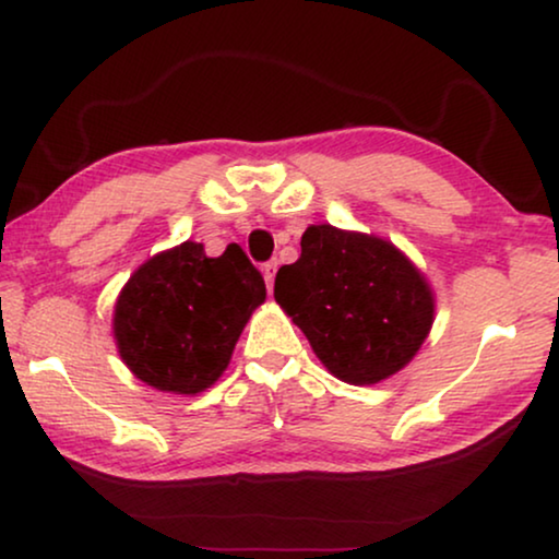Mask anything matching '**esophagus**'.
<instances>
[{"label":"esophagus","mask_w":559,"mask_h":559,"mask_svg":"<svg viewBox=\"0 0 559 559\" xmlns=\"http://www.w3.org/2000/svg\"><path fill=\"white\" fill-rule=\"evenodd\" d=\"M262 274H264V282H266V289L272 293V285H274V274H277V262H266L262 266Z\"/></svg>","instance_id":"34e87169"}]
</instances>
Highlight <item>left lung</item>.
I'll return each mask as SVG.
<instances>
[{"instance_id":"left-lung-1","label":"left lung","mask_w":559,"mask_h":559,"mask_svg":"<svg viewBox=\"0 0 559 559\" xmlns=\"http://www.w3.org/2000/svg\"><path fill=\"white\" fill-rule=\"evenodd\" d=\"M300 259L274 280V300L310 341L320 364L354 386L402 371L430 335L435 293L392 241L308 226Z\"/></svg>"}]
</instances>
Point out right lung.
Masks as SVG:
<instances>
[{
  "label": "right lung",
  "mask_w": 559,
  "mask_h": 559,
  "mask_svg": "<svg viewBox=\"0 0 559 559\" xmlns=\"http://www.w3.org/2000/svg\"><path fill=\"white\" fill-rule=\"evenodd\" d=\"M266 300L241 247L205 257L182 241L136 266L114 305L111 331L127 369L152 389L195 396L228 369L251 312Z\"/></svg>",
  "instance_id": "obj_1"
}]
</instances>
